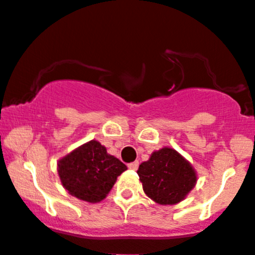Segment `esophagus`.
Wrapping results in <instances>:
<instances>
[{"label": "esophagus", "mask_w": 255, "mask_h": 255, "mask_svg": "<svg viewBox=\"0 0 255 255\" xmlns=\"http://www.w3.org/2000/svg\"><path fill=\"white\" fill-rule=\"evenodd\" d=\"M138 166H139V161H133V163L128 164V168L132 169V170H137Z\"/></svg>", "instance_id": "obj_1"}]
</instances>
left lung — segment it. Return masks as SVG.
Instances as JSON below:
<instances>
[{"mask_svg":"<svg viewBox=\"0 0 255 255\" xmlns=\"http://www.w3.org/2000/svg\"><path fill=\"white\" fill-rule=\"evenodd\" d=\"M138 175L148 197L159 205H175L195 187L196 171L173 148L154 151L138 168Z\"/></svg>","mask_w":255,"mask_h":255,"instance_id":"obj_1","label":"left lung"}]
</instances>
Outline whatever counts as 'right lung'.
Returning <instances> with one entry per match:
<instances>
[{
	"label": "right lung",
	"instance_id": "1",
	"mask_svg": "<svg viewBox=\"0 0 255 255\" xmlns=\"http://www.w3.org/2000/svg\"><path fill=\"white\" fill-rule=\"evenodd\" d=\"M125 170L127 166L97 140L79 146L58 163L59 177L69 194L91 204L102 201Z\"/></svg>",
	"mask_w": 255,
	"mask_h": 255
}]
</instances>
